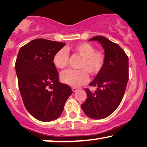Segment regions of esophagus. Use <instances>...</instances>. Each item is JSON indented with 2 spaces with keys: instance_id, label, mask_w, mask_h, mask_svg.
I'll list each match as a JSON object with an SVG mask.
<instances>
[{
  "instance_id": "1",
  "label": "esophagus",
  "mask_w": 147,
  "mask_h": 147,
  "mask_svg": "<svg viewBox=\"0 0 147 147\" xmlns=\"http://www.w3.org/2000/svg\"><path fill=\"white\" fill-rule=\"evenodd\" d=\"M72 90H73V92H76L77 90H78V89H77L76 88H72Z\"/></svg>"
}]
</instances>
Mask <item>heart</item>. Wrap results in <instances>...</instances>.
I'll return each instance as SVG.
<instances>
[{
    "instance_id": "heart-1",
    "label": "heart",
    "mask_w": 147,
    "mask_h": 147,
    "mask_svg": "<svg viewBox=\"0 0 147 147\" xmlns=\"http://www.w3.org/2000/svg\"><path fill=\"white\" fill-rule=\"evenodd\" d=\"M74 53L82 57L78 67L81 70L67 69L62 72L60 76L63 83L72 87H79L88 81L87 71L90 74H95L102 69L105 62V55L100 51H95L92 45L80 43L72 47ZM69 54L65 49L59 50L54 54L53 62L58 69H63L67 65Z\"/></svg>"
}]
</instances>
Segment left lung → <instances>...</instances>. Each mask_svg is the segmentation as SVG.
I'll return each mask as SVG.
<instances>
[{
    "mask_svg": "<svg viewBox=\"0 0 147 147\" xmlns=\"http://www.w3.org/2000/svg\"><path fill=\"white\" fill-rule=\"evenodd\" d=\"M89 41H97L102 45L105 62L89 84L96 87V90L85 89L88 98L81 108L89 117L101 119L110 115L121 102L128 80V58L119 45L105 37L97 36Z\"/></svg>",
    "mask_w": 147,
    "mask_h": 147,
    "instance_id": "1",
    "label": "left lung"
}]
</instances>
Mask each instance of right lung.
I'll list each match as a JSON object with an SVG mask.
<instances>
[{"label":"right lung","instance_id":"right-lung-1","mask_svg":"<svg viewBox=\"0 0 147 147\" xmlns=\"http://www.w3.org/2000/svg\"><path fill=\"white\" fill-rule=\"evenodd\" d=\"M65 43L36 39L20 49L15 68L19 89L27 111L38 120L51 121L63 112L73 93L71 87L59 82L53 59Z\"/></svg>","mask_w":147,"mask_h":147}]
</instances>
